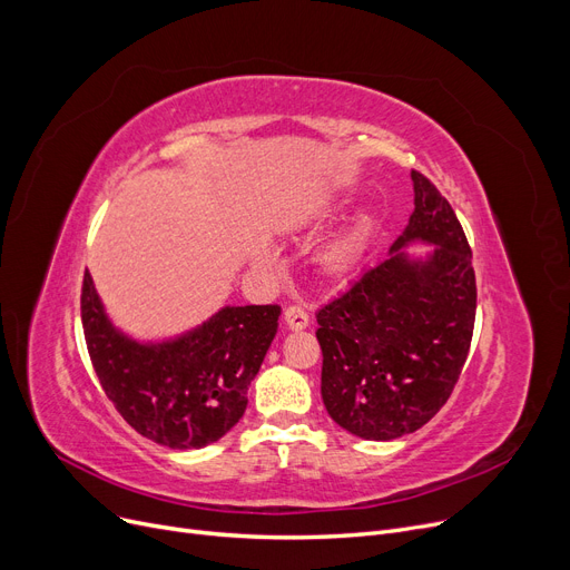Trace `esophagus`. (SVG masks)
Here are the masks:
<instances>
[{
  "label": "esophagus",
  "instance_id": "esophagus-1",
  "mask_svg": "<svg viewBox=\"0 0 570 570\" xmlns=\"http://www.w3.org/2000/svg\"><path fill=\"white\" fill-rule=\"evenodd\" d=\"M285 324L292 332H302L308 327V315L299 306H289V308H285Z\"/></svg>",
  "mask_w": 570,
  "mask_h": 570
}]
</instances>
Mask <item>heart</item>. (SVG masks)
<instances>
[{"instance_id":"obj_1","label":"heart","mask_w":570,"mask_h":570,"mask_svg":"<svg viewBox=\"0 0 570 570\" xmlns=\"http://www.w3.org/2000/svg\"><path fill=\"white\" fill-rule=\"evenodd\" d=\"M322 213H327V206H324V204H313V206H308L302 213V218L304 220L317 218V215H322ZM373 229H375L373 218H368V215H362V218H357L355 223H352L350 229L343 232L332 243V246L327 248V253H324V264H327L334 271L350 268L352 264H355L362 257L368 238L373 236Z\"/></svg>"}]
</instances>
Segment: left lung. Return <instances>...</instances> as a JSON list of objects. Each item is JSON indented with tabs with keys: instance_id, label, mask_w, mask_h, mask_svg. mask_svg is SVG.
<instances>
[{
	"instance_id": "obj_1",
	"label": "left lung",
	"mask_w": 570,
	"mask_h": 570,
	"mask_svg": "<svg viewBox=\"0 0 570 570\" xmlns=\"http://www.w3.org/2000/svg\"><path fill=\"white\" fill-rule=\"evenodd\" d=\"M415 210L390 257L322 306V401L364 441L424 426L452 394L475 322L471 248L448 199L413 171ZM411 245H429L424 256Z\"/></svg>"
}]
</instances>
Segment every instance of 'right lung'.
Instances as JSON below:
<instances>
[{"instance_id":"add662e5","label":"right lung","mask_w":570,"mask_h":570,"mask_svg":"<svg viewBox=\"0 0 570 570\" xmlns=\"http://www.w3.org/2000/svg\"><path fill=\"white\" fill-rule=\"evenodd\" d=\"M80 317L95 373L125 422L165 448L199 450L246 413L281 306H223L183 334L139 341L108 317L86 271Z\"/></svg>"}]
</instances>
